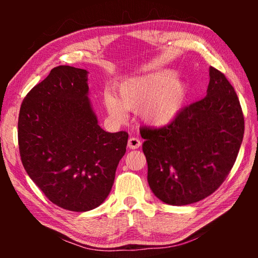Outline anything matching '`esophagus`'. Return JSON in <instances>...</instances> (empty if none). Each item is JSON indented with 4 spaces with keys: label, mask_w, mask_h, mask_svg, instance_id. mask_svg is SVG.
Instances as JSON below:
<instances>
[{
    "label": "esophagus",
    "mask_w": 258,
    "mask_h": 258,
    "mask_svg": "<svg viewBox=\"0 0 258 258\" xmlns=\"http://www.w3.org/2000/svg\"><path fill=\"white\" fill-rule=\"evenodd\" d=\"M141 145H142V142L139 139H136V138H131L128 140V142H127V146L130 147V149H132V150L139 149Z\"/></svg>",
    "instance_id": "1"
}]
</instances>
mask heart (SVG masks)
<instances>
[{
	"label": "heart",
	"mask_w": 258,
	"mask_h": 258,
	"mask_svg": "<svg viewBox=\"0 0 258 258\" xmlns=\"http://www.w3.org/2000/svg\"><path fill=\"white\" fill-rule=\"evenodd\" d=\"M188 97V85L172 70H157L124 80L117 87V97L104 95L109 116L120 122L125 109L138 111L143 122L162 127L174 122L182 113Z\"/></svg>",
	"instance_id": "heart-1"
}]
</instances>
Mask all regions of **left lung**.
<instances>
[{"instance_id": "left-lung-1", "label": "left lung", "mask_w": 258, "mask_h": 258, "mask_svg": "<svg viewBox=\"0 0 258 258\" xmlns=\"http://www.w3.org/2000/svg\"><path fill=\"white\" fill-rule=\"evenodd\" d=\"M206 93L171 124L141 131L147 182L165 204L182 206L205 199L220 187L236 161L244 136L236 92L211 67Z\"/></svg>"}]
</instances>
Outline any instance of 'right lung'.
Wrapping results in <instances>:
<instances>
[{"instance_id": "add662e5", "label": "right lung", "mask_w": 258, "mask_h": 258, "mask_svg": "<svg viewBox=\"0 0 258 258\" xmlns=\"http://www.w3.org/2000/svg\"><path fill=\"white\" fill-rule=\"evenodd\" d=\"M89 72L54 68L22 102L18 136L27 175L54 204L87 212L106 200L128 134L98 125L89 97Z\"/></svg>"}]
</instances>
